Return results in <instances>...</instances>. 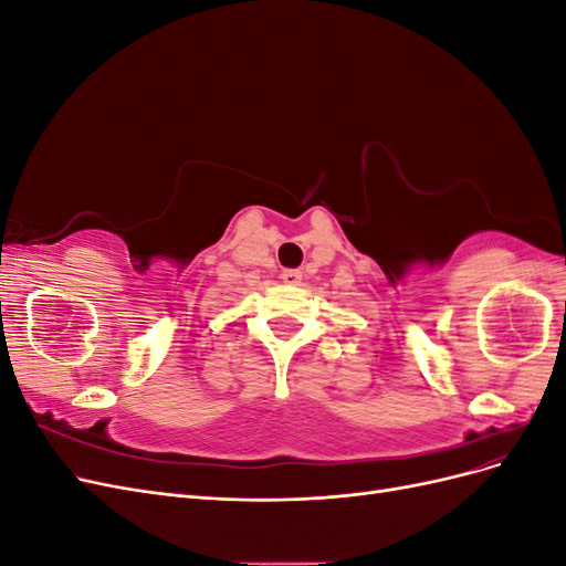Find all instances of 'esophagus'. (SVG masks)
Returning a JSON list of instances; mask_svg holds the SVG:
<instances>
[{"label":"esophagus","mask_w":566,"mask_h":566,"mask_svg":"<svg viewBox=\"0 0 566 566\" xmlns=\"http://www.w3.org/2000/svg\"><path fill=\"white\" fill-rule=\"evenodd\" d=\"M281 279L285 285H300L302 283V271L300 269H283Z\"/></svg>","instance_id":"obj_1"}]
</instances>
